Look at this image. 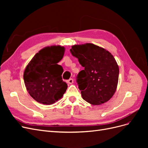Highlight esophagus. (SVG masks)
<instances>
[{
    "label": "esophagus",
    "mask_w": 148,
    "mask_h": 148,
    "mask_svg": "<svg viewBox=\"0 0 148 148\" xmlns=\"http://www.w3.org/2000/svg\"><path fill=\"white\" fill-rule=\"evenodd\" d=\"M66 83L69 84H72L73 83V79L72 78H70L69 79L66 80Z\"/></svg>",
    "instance_id": "obj_1"
}]
</instances>
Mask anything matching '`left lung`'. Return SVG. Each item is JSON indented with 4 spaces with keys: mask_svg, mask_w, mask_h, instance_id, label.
Here are the masks:
<instances>
[{
    "mask_svg": "<svg viewBox=\"0 0 148 148\" xmlns=\"http://www.w3.org/2000/svg\"><path fill=\"white\" fill-rule=\"evenodd\" d=\"M70 52L84 68L77 76L83 99L92 105L108 101L114 95L119 80V66L113 56L91 43L73 46Z\"/></svg>",
    "mask_w": 148,
    "mask_h": 148,
    "instance_id": "left-lung-1",
    "label": "left lung"
}]
</instances>
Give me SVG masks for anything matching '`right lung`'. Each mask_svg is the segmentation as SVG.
I'll return each instance as SVG.
<instances>
[{
	"instance_id": "1",
	"label": "right lung",
	"mask_w": 148,
	"mask_h": 148,
	"mask_svg": "<svg viewBox=\"0 0 148 148\" xmlns=\"http://www.w3.org/2000/svg\"><path fill=\"white\" fill-rule=\"evenodd\" d=\"M60 46L46 47L39 51L26 66L23 79L30 96L37 102L51 105L63 96L67 84L63 82L64 70L58 65L64 55Z\"/></svg>"
}]
</instances>
